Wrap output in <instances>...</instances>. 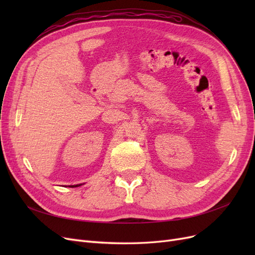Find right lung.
Instances as JSON below:
<instances>
[{
    "instance_id": "1",
    "label": "right lung",
    "mask_w": 255,
    "mask_h": 255,
    "mask_svg": "<svg viewBox=\"0 0 255 255\" xmlns=\"http://www.w3.org/2000/svg\"><path fill=\"white\" fill-rule=\"evenodd\" d=\"M81 185H82V184H78V185H70V186H69V187H78V186H81Z\"/></svg>"
}]
</instances>
